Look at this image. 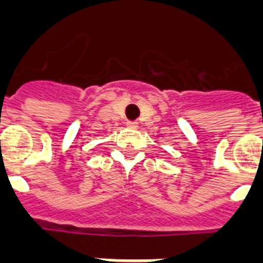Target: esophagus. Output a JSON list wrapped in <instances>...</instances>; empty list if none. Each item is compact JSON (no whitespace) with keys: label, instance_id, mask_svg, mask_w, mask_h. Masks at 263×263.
Masks as SVG:
<instances>
[{"label":"esophagus","instance_id":"34e87169","mask_svg":"<svg viewBox=\"0 0 263 263\" xmlns=\"http://www.w3.org/2000/svg\"><path fill=\"white\" fill-rule=\"evenodd\" d=\"M136 125H138V124H136L135 121H128L127 123V127L129 128H136Z\"/></svg>","mask_w":263,"mask_h":263}]
</instances>
